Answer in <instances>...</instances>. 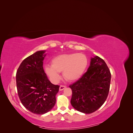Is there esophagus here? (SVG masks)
I'll use <instances>...</instances> for the list:
<instances>
[{
    "label": "esophagus",
    "instance_id": "obj_1",
    "mask_svg": "<svg viewBox=\"0 0 133 133\" xmlns=\"http://www.w3.org/2000/svg\"><path fill=\"white\" fill-rule=\"evenodd\" d=\"M65 88H66V87L65 86H64V85H60V87H59V90L60 91H62V90H63Z\"/></svg>",
    "mask_w": 133,
    "mask_h": 133
}]
</instances>
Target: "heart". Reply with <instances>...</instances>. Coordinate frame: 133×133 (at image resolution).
I'll return each mask as SVG.
<instances>
[{
	"mask_svg": "<svg viewBox=\"0 0 133 133\" xmlns=\"http://www.w3.org/2000/svg\"><path fill=\"white\" fill-rule=\"evenodd\" d=\"M88 64V59L84 54H64L52 59L51 66H46L45 71L54 82L59 80L60 72H63V77L67 81L74 82L82 76Z\"/></svg>",
	"mask_w": 133,
	"mask_h": 133,
	"instance_id": "b5f03b06",
	"label": "heart"
}]
</instances>
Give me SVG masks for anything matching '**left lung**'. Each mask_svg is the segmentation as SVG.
Listing matches in <instances>:
<instances>
[{
	"label": "left lung",
	"instance_id": "8db88e82",
	"mask_svg": "<svg viewBox=\"0 0 133 133\" xmlns=\"http://www.w3.org/2000/svg\"><path fill=\"white\" fill-rule=\"evenodd\" d=\"M110 80V71L104 60L98 56L91 57L87 71L69 86L72 90L71 105L84 114L97 110L108 97Z\"/></svg>",
	"mask_w": 133,
	"mask_h": 133
}]
</instances>
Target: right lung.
Segmentation results:
<instances>
[{
  "mask_svg": "<svg viewBox=\"0 0 133 133\" xmlns=\"http://www.w3.org/2000/svg\"><path fill=\"white\" fill-rule=\"evenodd\" d=\"M46 50H40L25 58L16 74L19 98L27 110L42 115L51 110L56 103L59 86L52 84L43 69Z\"/></svg>",
  "mask_w": 133,
  "mask_h": 133,
  "instance_id": "obj_1",
  "label": "right lung"
}]
</instances>
